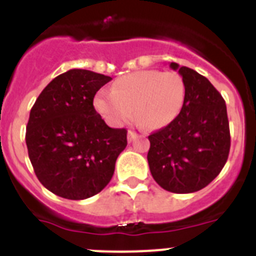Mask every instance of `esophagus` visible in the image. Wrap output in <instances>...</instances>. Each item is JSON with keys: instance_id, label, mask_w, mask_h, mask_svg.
<instances>
[{"instance_id": "esophagus-1", "label": "esophagus", "mask_w": 256, "mask_h": 256, "mask_svg": "<svg viewBox=\"0 0 256 256\" xmlns=\"http://www.w3.org/2000/svg\"><path fill=\"white\" fill-rule=\"evenodd\" d=\"M137 137V133L134 130H128V142H132Z\"/></svg>"}]
</instances>
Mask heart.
Instances as JSON below:
<instances>
[{
    "label": "heart",
    "instance_id": "obj_1",
    "mask_svg": "<svg viewBox=\"0 0 256 256\" xmlns=\"http://www.w3.org/2000/svg\"><path fill=\"white\" fill-rule=\"evenodd\" d=\"M186 100V86L176 72L140 70L118 78L112 92L101 91L94 108L114 126L136 119L148 130H160L178 116Z\"/></svg>",
    "mask_w": 256,
    "mask_h": 256
}]
</instances>
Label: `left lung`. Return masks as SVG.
I'll use <instances>...</instances> for the list:
<instances>
[{"label":"left lung","instance_id":"1","mask_svg":"<svg viewBox=\"0 0 256 256\" xmlns=\"http://www.w3.org/2000/svg\"><path fill=\"white\" fill-rule=\"evenodd\" d=\"M186 86L178 116L148 136L154 180L174 194L200 191L220 173L230 148L227 106L222 94L194 69L170 62Z\"/></svg>","mask_w":256,"mask_h":256}]
</instances>
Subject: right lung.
Here are the masks:
<instances>
[{
    "mask_svg": "<svg viewBox=\"0 0 256 256\" xmlns=\"http://www.w3.org/2000/svg\"><path fill=\"white\" fill-rule=\"evenodd\" d=\"M110 80L91 70H68L52 79L32 108L29 159L40 182L60 198L84 200L102 191L126 148V128H110L94 108L96 92Z\"/></svg>",
    "mask_w": 256,
    "mask_h": 256,
    "instance_id": "right-lung-1",
    "label": "right lung"
}]
</instances>
